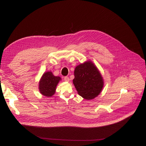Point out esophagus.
<instances>
[{"instance_id":"1","label":"esophagus","mask_w":146,"mask_h":146,"mask_svg":"<svg viewBox=\"0 0 146 146\" xmlns=\"http://www.w3.org/2000/svg\"><path fill=\"white\" fill-rule=\"evenodd\" d=\"M64 81L68 82L70 81V78H69V77H68V76H65V77L64 78Z\"/></svg>"}]
</instances>
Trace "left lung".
I'll use <instances>...</instances> for the list:
<instances>
[{"label":"left lung","instance_id":"obj_1","mask_svg":"<svg viewBox=\"0 0 146 146\" xmlns=\"http://www.w3.org/2000/svg\"><path fill=\"white\" fill-rule=\"evenodd\" d=\"M73 83L78 94L90 100L100 95L104 86V80L97 67L90 60L80 63L75 68Z\"/></svg>","mask_w":146,"mask_h":146}]
</instances>
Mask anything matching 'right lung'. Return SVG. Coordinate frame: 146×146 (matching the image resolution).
Segmentation results:
<instances>
[{"label": "right lung", "instance_id": "right-lung-1", "mask_svg": "<svg viewBox=\"0 0 146 146\" xmlns=\"http://www.w3.org/2000/svg\"><path fill=\"white\" fill-rule=\"evenodd\" d=\"M60 80L61 77L55 76L52 72H45L39 82L40 93L46 97H52L55 94L57 85Z\"/></svg>", "mask_w": 146, "mask_h": 146}]
</instances>
